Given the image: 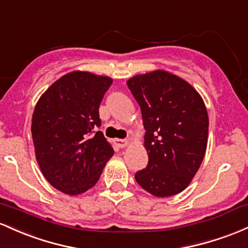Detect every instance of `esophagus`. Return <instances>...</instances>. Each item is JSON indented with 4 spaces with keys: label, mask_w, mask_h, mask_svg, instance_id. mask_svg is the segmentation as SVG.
Returning a JSON list of instances; mask_svg holds the SVG:
<instances>
[{
    "label": "esophagus",
    "mask_w": 248,
    "mask_h": 248,
    "mask_svg": "<svg viewBox=\"0 0 248 248\" xmlns=\"http://www.w3.org/2000/svg\"><path fill=\"white\" fill-rule=\"evenodd\" d=\"M116 144H117V146L121 147V149H123V147H125V146L129 145L130 141H129V140H126V139H117V140H116Z\"/></svg>",
    "instance_id": "obj_1"
}]
</instances>
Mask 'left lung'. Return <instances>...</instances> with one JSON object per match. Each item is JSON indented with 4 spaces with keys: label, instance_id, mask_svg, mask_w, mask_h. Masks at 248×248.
<instances>
[{
    "label": "left lung",
    "instance_id": "8db88e82",
    "mask_svg": "<svg viewBox=\"0 0 248 248\" xmlns=\"http://www.w3.org/2000/svg\"><path fill=\"white\" fill-rule=\"evenodd\" d=\"M126 84L140 107L149 155L147 166L135 174L136 180L160 198L180 193L206 152L205 103L190 83L164 70L136 75Z\"/></svg>",
    "mask_w": 248,
    "mask_h": 248
}]
</instances>
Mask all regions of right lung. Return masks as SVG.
Segmentation results:
<instances>
[{"instance_id":"add662e5","label":"right lung","mask_w":248,"mask_h":248,"mask_svg":"<svg viewBox=\"0 0 248 248\" xmlns=\"http://www.w3.org/2000/svg\"><path fill=\"white\" fill-rule=\"evenodd\" d=\"M112 78L88 71L64 75L36 104L31 135L36 160L46 179L63 193L77 196L98 182L113 149L101 126L99 104Z\"/></svg>"}]
</instances>
